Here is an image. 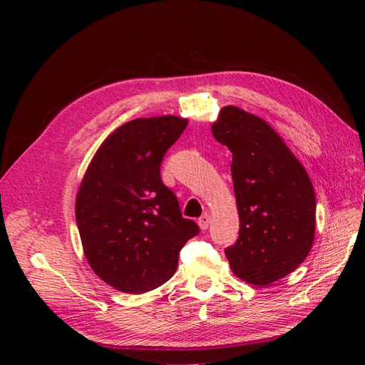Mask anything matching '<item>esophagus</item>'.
Here are the masks:
<instances>
[{
  "label": "esophagus",
  "mask_w": 365,
  "mask_h": 365,
  "mask_svg": "<svg viewBox=\"0 0 365 365\" xmlns=\"http://www.w3.org/2000/svg\"><path fill=\"white\" fill-rule=\"evenodd\" d=\"M197 224H199V227L202 229V230H207L208 229V226H210V215H202L199 218V221H197Z\"/></svg>",
  "instance_id": "esophagus-1"
}]
</instances>
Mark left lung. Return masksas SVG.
Instances as JSON below:
<instances>
[{"mask_svg":"<svg viewBox=\"0 0 365 365\" xmlns=\"http://www.w3.org/2000/svg\"><path fill=\"white\" fill-rule=\"evenodd\" d=\"M212 133L232 152L240 235L232 273L265 287L297 269L314 245L315 191L304 166L259 115L224 106Z\"/></svg>","mask_w":365,"mask_h":365,"instance_id":"1","label":"left lung"}]
</instances>
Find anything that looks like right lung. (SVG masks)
I'll list each match as a JSON object with an SVG mask.
<instances>
[{
  "label": "right lung",
  "instance_id": "1",
  "mask_svg": "<svg viewBox=\"0 0 365 365\" xmlns=\"http://www.w3.org/2000/svg\"><path fill=\"white\" fill-rule=\"evenodd\" d=\"M188 120L139 118L108 136L76 192L75 216L89 267L115 290L144 293L169 281L178 252L199 234L161 182L163 157Z\"/></svg>",
  "mask_w": 365,
  "mask_h": 365
}]
</instances>
